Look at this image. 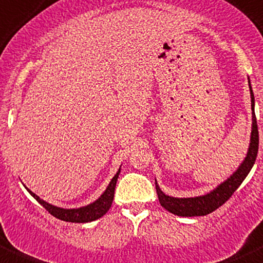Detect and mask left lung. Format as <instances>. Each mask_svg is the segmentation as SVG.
<instances>
[{"label": "left lung", "mask_w": 263, "mask_h": 263, "mask_svg": "<svg viewBox=\"0 0 263 263\" xmlns=\"http://www.w3.org/2000/svg\"><path fill=\"white\" fill-rule=\"evenodd\" d=\"M251 86V83H249ZM251 100H252V110H253V124H252V135H251V145H249L248 154H247L246 159L241 163L240 167L238 168L235 173L231 176L230 178L221 183L217 189L211 191L210 194L203 196H196V198H172L165 194L162 193L159 186L155 182V189H157L158 199L162 204L163 208L168 211V212L173 213V215L182 216V217H194V216H205L208 213L213 212L221 205L225 204L229 199L231 198L236 189L241 185L244 178L249 173V171L253 167L254 162H256L257 153H258V127H257V119L256 114H254V95L252 92L251 88Z\"/></svg>", "instance_id": "8db88e82"}]
</instances>
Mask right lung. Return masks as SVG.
Wrapping results in <instances>:
<instances>
[{
	"mask_svg": "<svg viewBox=\"0 0 263 263\" xmlns=\"http://www.w3.org/2000/svg\"><path fill=\"white\" fill-rule=\"evenodd\" d=\"M119 172H121V171L117 172V175L114 176L113 180L110 181V183H109V186L106 187V190L104 191L103 195H101L96 202L91 203V204L86 205V207L77 208V210H64V208H59L52 204H48L45 200L41 199L40 196H37L34 193H32L29 189H27V190L29 191L30 195H32L46 211H48V213H51L53 217L59 218V220L61 221H67V222H91V221H95L98 220V218L103 217V216L108 212L109 208L111 207V203H113L114 199V190H116Z\"/></svg>",
	"mask_w": 263,
	"mask_h": 263,
	"instance_id": "obj_1",
	"label": "right lung"
}]
</instances>
